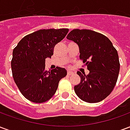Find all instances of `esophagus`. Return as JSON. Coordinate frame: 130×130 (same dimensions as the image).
<instances>
[{"mask_svg":"<svg viewBox=\"0 0 130 130\" xmlns=\"http://www.w3.org/2000/svg\"><path fill=\"white\" fill-rule=\"evenodd\" d=\"M74 74V72L72 71H68V76H70L72 74Z\"/></svg>","mask_w":130,"mask_h":130,"instance_id":"1","label":"esophagus"}]
</instances>
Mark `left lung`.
I'll list each match as a JSON object with an SVG mask.
<instances>
[{
  "label": "left lung",
  "instance_id": "obj_1",
  "mask_svg": "<svg viewBox=\"0 0 130 130\" xmlns=\"http://www.w3.org/2000/svg\"><path fill=\"white\" fill-rule=\"evenodd\" d=\"M67 39L78 44L80 59L89 70L87 75L77 72L81 82L74 88L76 95L88 103L103 100L117 82L120 62L116 49L108 37L90 30L74 29Z\"/></svg>",
  "mask_w": 130,
  "mask_h": 130
}]
</instances>
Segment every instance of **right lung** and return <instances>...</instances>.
Segmentation results:
<instances>
[{
  "label": "right lung",
  "instance_id": "add662e5",
  "mask_svg": "<svg viewBox=\"0 0 130 130\" xmlns=\"http://www.w3.org/2000/svg\"><path fill=\"white\" fill-rule=\"evenodd\" d=\"M69 31L68 28L43 29L27 35L14 48L11 68L13 79L27 100L42 103L56 92L60 80L67 75L65 68L45 70V59L54 54V46Z\"/></svg>",
  "mask_w": 130,
  "mask_h": 130
}]
</instances>
